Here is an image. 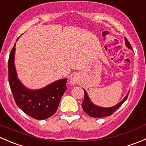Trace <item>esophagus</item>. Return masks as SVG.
Returning a JSON list of instances; mask_svg holds the SVG:
<instances>
[{
  "mask_svg": "<svg viewBox=\"0 0 146 146\" xmlns=\"http://www.w3.org/2000/svg\"><path fill=\"white\" fill-rule=\"evenodd\" d=\"M69 81H70V83L71 84V85H76V84H77L78 82V79L77 76H76V75H72V76H70Z\"/></svg>",
  "mask_w": 146,
  "mask_h": 146,
  "instance_id": "esophagus-1",
  "label": "esophagus"
}]
</instances>
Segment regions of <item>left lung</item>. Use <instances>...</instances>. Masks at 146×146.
Masks as SVG:
<instances>
[{
    "label": "left lung",
    "instance_id": "8db88e82",
    "mask_svg": "<svg viewBox=\"0 0 146 146\" xmlns=\"http://www.w3.org/2000/svg\"><path fill=\"white\" fill-rule=\"evenodd\" d=\"M125 44H126L128 48H129L130 49H132L131 44L129 43V42L127 40V39L126 37H125ZM84 93H85V97H84L83 102L82 103V107L84 111L86 112L90 117H95V118H100V117H104L111 115L126 100L129 92H128V94L125 97L124 99H123V100L121 102H119L118 104H117V105L114 106L112 107H109V108H104V107H98V106L95 105L90 101V100L89 97H88V94H87L86 91L85 90H84Z\"/></svg>",
    "mask_w": 146,
    "mask_h": 146
}]
</instances>
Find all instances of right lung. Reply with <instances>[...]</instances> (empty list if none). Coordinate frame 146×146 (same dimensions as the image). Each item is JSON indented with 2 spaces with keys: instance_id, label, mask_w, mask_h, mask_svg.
I'll return each instance as SVG.
<instances>
[{
  "instance_id": "right-lung-1",
  "label": "right lung",
  "mask_w": 146,
  "mask_h": 146,
  "mask_svg": "<svg viewBox=\"0 0 146 146\" xmlns=\"http://www.w3.org/2000/svg\"><path fill=\"white\" fill-rule=\"evenodd\" d=\"M15 44L8 59V80L17 105L29 117L42 120L51 117L58 109L60 100L66 90L67 79L52 82L42 89H27L18 80L14 64Z\"/></svg>"
}]
</instances>
